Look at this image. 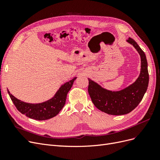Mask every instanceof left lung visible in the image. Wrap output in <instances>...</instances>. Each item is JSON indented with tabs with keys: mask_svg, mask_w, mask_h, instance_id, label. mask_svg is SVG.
<instances>
[{
	"mask_svg": "<svg viewBox=\"0 0 160 160\" xmlns=\"http://www.w3.org/2000/svg\"><path fill=\"white\" fill-rule=\"evenodd\" d=\"M126 42L135 48L141 58L140 73L133 83L121 90L111 91L88 78V92L92 102L98 109L109 115H121L130 113L142 100L148 87L146 56L133 38L129 37Z\"/></svg>",
	"mask_w": 160,
	"mask_h": 160,
	"instance_id": "left-lung-1",
	"label": "left lung"
}]
</instances>
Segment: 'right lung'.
I'll return each mask as SVG.
<instances>
[{"instance_id":"obj_1","label":"right lung","mask_w":160,"mask_h":160,"mask_svg":"<svg viewBox=\"0 0 160 160\" xmlns=\"http://www.w3.org/2000/svg\"><path fill=\"white\" fill-rule=\"evenodd\" d=\"M77 77L62 85L50 99L42 103H29L18 99L8 90V93L20 112L28 118L38 121L54 118L64 107L68 92L71 89Z\"/></svg>"}]
</instances>
